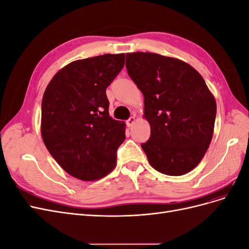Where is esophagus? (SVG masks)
<instances>
[{
  "label": "esophagus",
  "instance_id": "obj_1",
  "mask_svg": "<svg viewBox=\"0 0 249 249\" xmlns=\"http://www.w3.org/2000/svg\"><path fill=\"white\" fill-rule=\"evenodd\" d=\"M135 122H136V118H135V116H131L129 119L126 120V124H127V126H132Z\"/></svg>",
  "mask_w": 249,
  "mask_h": 249
}]
</instances>
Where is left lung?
Listing matches in <instances>:
<instances>
[{"mask_svg":"<svg viewBox=\"0 0 249 249\" xmlns=\"http://www.w3.org/2000/svg\"><path fill=\"white\" fill-rule=\"evenodd\" d=\"M130 78L144 96L149 139L142 143L152 167L183 176L198 165L213 137L216 102L191 65L155 53L126 54Z\"/></svg>","mask_w":249,"mask_h":249,"instance_id":"left-lung-1","label":"left lung"}]
</instances>
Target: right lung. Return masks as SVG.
<instances>
[{"label": "right lung", "mask_w": 249, "mask_h": 249, "mask_svg": "<svg viewBox=\"0 0 249 249\" xmlns=\"http://www.w3.org/2000/svg\"><path fill=\"white\" fill-rule=\"evenodd\" d=\"M124 65V54L77 60L60 70L43 93L44 145L60 166L79 179H100L116 166L125 124L110 117L106 89Z\"/></svg>", "instance_id": "add662e5"}]
</instances>
